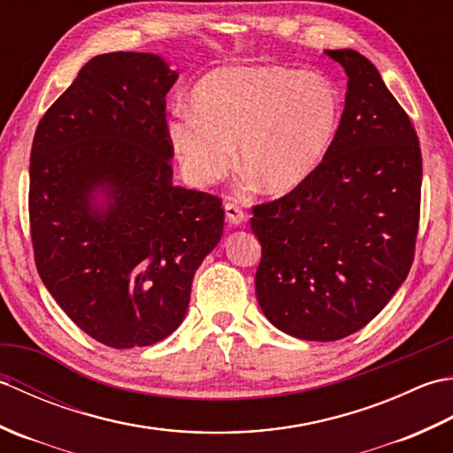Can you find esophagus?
<instances>
[{"label": "esophagus", "instance_id": "obj_1", "mask_svg": "<svg viewBox=\"0 0 453 453\" xmlns=\"http://www.w3.org/2000/svg\"><path fill=\"white\" fill-rule=\"evenodd\" d=\"M224 208H226V219H227L232 226H242L243 221L247 219V216H245V211L242 210V206L234 204V202H227V204H226Z\"/></svg>", "mask_w": 453, "mask_h": 453}]
</instances>
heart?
<instances>
[{
    "instance_id": "1",
    "label": "heart",
    "mask_w": 453,
    "mask_h": 453,
    "mask_svg": "<svg viewBox=\"0 0 453 453\" xmlns=\"http://www.w3.org/2000/svg\"><path fill=\"white\" fill-rule=\"evenodd\" d=\"M342 122L339 89L323 75L280 67H227L175 109L169 138L187 177L211 185L239 165L268 195H286L329 156Z\"/></svg>"
}]
</instances>
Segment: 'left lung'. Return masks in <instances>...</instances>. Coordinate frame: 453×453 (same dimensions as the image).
I'll use <instances>...</instances> for the list:
<instances>
[{
	"mask_svg": "<svg viewBox=\"0 0 453 453\" xmlns=\"http://www.w3.org/2000/svg\"><path fill=\"white\" fill-rule=\"evenodd\" d=\"M326 56L349 75L339 136L303 185L251 218L265 317L321 342L360 331L405 282L422 185L418 136L375 65L349 48Z\"/></svg>",
	"mask_w": 453,
	"mask_h": 453,
	"instance_id": "8db88e82",
	"label": "left lung"
}]
</instances>
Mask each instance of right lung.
Wrapping results in <instances>:
<instances>
[{"label": "right lung", "mask_w": 453, "mask_h": 453, "mask_svg": "<svg viewBox=\"0 0 453 453\" xmlns=\"http://www.w3.org/2000/svg\"><path fill=\"white\" fill-rule=\"evenodd\" d=\"M177 78L156 54L95 56L35 132L36 271L65 315L111 349L177 329L224 232L218 196L173 185L165 95Z\"/></svg>", "instance_id": "right-lung-1"}]
</instances>
